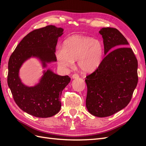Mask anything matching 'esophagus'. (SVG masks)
Here are the masks:
<instances>
[{
    "instance_id": "obj_1",
    "label": "esophagus",
    "mask_w": 146,
    "mask_h": 146,
    "mask_svg": "<svg viewBox=\"0 0 146 146\" xmlns=\"http://www.w3.org/2000/svg\"><path fill=\"white\" fill-rule=\"evenodd\" d=\"M79 78V75L77 74H74L72 75V78Z\"/></svg>"
}]
</instances>
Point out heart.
Masks as SVG:
<instances>
[{"label":"heart","mask_w":146,"mask_h":146,"mask_svg":"<svg viewBox=\"0 0 146 146\" xmlns=\"http://www.w3.org/2000/svg\"><path fill=\"white\" fill-rule=\"evenodd\" d=\"M104 46L99 39L73 35L64 41L63 46L57 48L56 57L63 68L72 67L74 61H77L78 68L84 72L96 70L102 62Z\"/></svg>","instance_id":"1"}]
</instances>
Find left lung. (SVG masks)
<instances>
[{"label":"left lung","mask_w":146,"mask_h":146,"mask_svg":"<svg viewBox=\"0 0 146 146\" xmlns=\"http://www.w3.org/2000/svg\"><path fill=\"white\" fill-rule=\"evenodd\" d=\"M99 33L104 39L105 56L99 67L86 76V106L92 115L104 117L129 104L138 81V60L117 29L102 28Z\"/></svg>","instance_id":"1"}]
</instances>
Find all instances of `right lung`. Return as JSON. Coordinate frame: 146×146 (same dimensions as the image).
Returning a JSON list of instances; mask_svg holds the SVG:
<instances>
[{
  "mask_svg": "<svg viewBox=\"0 0 146 146\" xmlns=\"http://www.w3.org/2000/svg\"><path fill=\"white\" fill-rule=\"evenodd\" d=\"M63 29L54 25L34 30L22 39L8 61V85L17 105L27 113L37 117H49L58 113L64 88L70 81L68 76H61L50 69L44 71L39 82L29 87L21 82L20 68L31 57H37L43 68L56 61L55 48Z\"/></svg>",
  "mask_w": 146,
  "mask_h": 146,
  "instance_id": "add662e5",
  "label": "right lung"
}]
</instances>
